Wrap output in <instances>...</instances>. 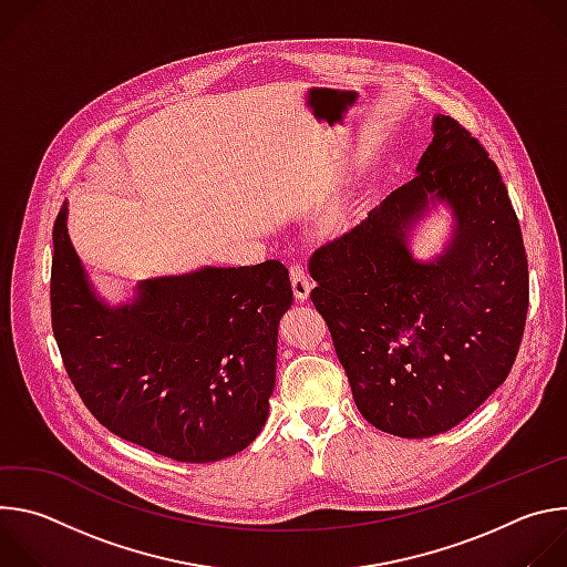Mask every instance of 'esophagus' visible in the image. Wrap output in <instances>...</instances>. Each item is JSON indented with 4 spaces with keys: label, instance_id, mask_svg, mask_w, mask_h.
Listing matches in <instances>:
<instances>
[{
    "label": "esophagus",
    "instance_id": "obj_1",
    "mask_svg": "<svg viewBox=\"0 0 567 567\" xmlns=\"http://www.w3.org/2000/svg\"><path fill=\"white\" fill-rule=\"evenodd\" d=\"M289 278H291V287H293L296 300H307L313 285H311L309 276L305 274V269L300 265H291L289 267Z\"/></svg>",
    "mask_w": 567,
    "mask_h": 567
}]
</instances>
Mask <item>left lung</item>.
<instances>
[{
	"instance_id": "8db88e82",
	"label": "left lung",
	"mask_w": 567,
	"mask_h": 567,
	"mask_svg": "<svg viewBox=\"0 0 567 567\" xmlns=\"http://www.w3.org/2000/svg\"><path fill=\"white\" fill-rule=\"evenodd\" d=\"M417 173L309 258L357 409L399 437L453 429L507 379L529 305L520 224L484 145L437 116ZM429 196L450 202L458 228L444 257L417 264L402 235Z\"/></svg>"
}]
</instances>
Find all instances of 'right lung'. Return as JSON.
Returning a JSON list of instances; mask_svg holds the SVG:
<instances>
[{
  "label": "right lung",
  "instance_id": "add662e5",
  "mask_svg": "<svg viewBox=\"0 0 567 567\" xmlns=\"http://www.w3.org/2000/svg\"><path fill=\"white\" fill-rule=\"evenodd\" d=\"M136 302L96 300L53 224L51 328L87 411L114 435L177 462L247 449L269 415L280 316L291 307L278 260L202 269L138 287Z\"/></svg>",
  "mask_w": 567,
  "mask_h": 567
}]
</instances>
